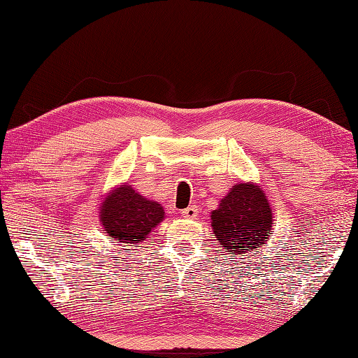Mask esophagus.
<instances>
[{"label": "esophagus", "instance_id": "34e87169", "mask_svg": "<svg viewBox=\"0 0 358 358\" xmlns=\"http://www.w3.org/2000/svg\"><path fill=\"white\" fill-rule=\"evenodd\" d=\"M181 215H183L185 217H189V220H194V217H197V215H199L197 205H191V207L185 208L183 211H181Z\"/></svg>", "mask_w": 358, "mask_h": 358}]
</instances>
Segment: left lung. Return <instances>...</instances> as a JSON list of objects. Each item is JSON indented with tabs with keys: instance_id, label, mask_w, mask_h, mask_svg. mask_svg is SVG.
Listing matches in <instances>:
<instances>
[{
	"instance_id": "1",
	"label": "left lung",
	"mask_w": 358,
	"mask_h": 358,
	"mask_svg": "<svg viewBox=\"0 0 358 358\" xmlns=\"http://www.w3.org/2000/svg\"><path fill=\"white\" fill-rule=\"evenodd\" d=\"M273 224L266 194L252 183L235 185L217 210L211 211L213 232L230 259L256 254L268 240Z\"/></svg>"
}]
</instances>
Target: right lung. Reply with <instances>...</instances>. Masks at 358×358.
<instances>
[{
    "label": "right lung",
    "instance_id": "obj_1",
    "mask_svg": "<svg viewBox=\"0 0 358 358\" xmlns=\"http://www.w3.org/2000/svg\"><path fill=\"white\" fill-rule=\"evenodd\" d=\"M162 220L164 210L161 205L147 201L129 185L108 194L101 208L106 234L121 243H141Z\"/></svg>",
    "mask_w": 358,
    "mask_h": 358
}]
</instances>
